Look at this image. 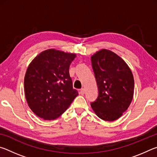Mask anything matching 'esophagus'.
<instances>
[{"instance_id":"34e87169","label":"esophagus","mask_w":157,"mask_h":157,"mask_svg":"<svg viewBox=\"0 0 157 157\" xmlns=\"http://www.w3.org/2000/svg\"><path fill=\"white\" fill-rule=\"evenodd\" d=\"M84 92H85V91H84V89H80V91H79V94H81V95H84Z\"/></svg>"}]
</instances>
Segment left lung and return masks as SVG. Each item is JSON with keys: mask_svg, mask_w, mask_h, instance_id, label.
<instances>
[{"mask_svg": "<svg viewBox=\"0 0 157 157\" xmlns=\"http://www.w3.org/2000/svg\"><path fill=\"white\" fill-rule=\"evenodd\" d=\"M98 96L91 103L95 113L103 121L118 119L129 107L134 80L126 62L109 50L102 49L91 56Z\"/></svg>", "mask_w": 157, "mask_h": 157, "instance_id": "8db88e82", "label": "left lung"}]
</instances>
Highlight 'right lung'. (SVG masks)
Here are the masks:
<instances>
[{
  "mask_svg": "<svg viewBox=\"0 0 157 157\" xmlns=\"http://www.w3.org/2000/svg\"><path fill=\"white\" fill-rule=\"evenodd\" d=\"M75 53L48 49L37 55L26 71L24 91L34 113L45 121L57 118L78 95L73 88L69 66Z\"/></svg>",
  "mask_w": 157,
  "mask_h": 157,
  "instance_id": "obj_1",
  "label": "right lung"
}]
</instances>
